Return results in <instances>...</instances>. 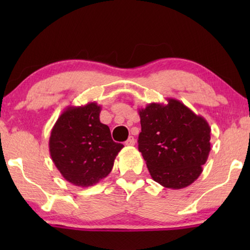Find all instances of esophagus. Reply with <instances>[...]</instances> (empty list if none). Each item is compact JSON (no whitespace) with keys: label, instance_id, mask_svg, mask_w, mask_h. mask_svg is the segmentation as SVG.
Listing matches in <instances>:
<instances>
[{"label":"esophagus","instance_id":"34e87169","mask_svg":"<svg viewBox=\"0 0 250 250\" xmlns=\"http://www.w3.org/2000/svg\"><path fill=\"white\" fill-rule=\"evenodd\" d=\"M125 145H126V146H134V145H135V139L133 138V136H129V138H128L127 140H126Z\"/></svg>","mask_w":250,"mask_h":250}]
</instances>
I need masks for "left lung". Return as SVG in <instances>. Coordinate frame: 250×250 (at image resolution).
<instances>
[{"mask_svg": "<svg viewBox=\"0 0 250 250\" xmlns=\"http://www.w3.org/2000/svg\"><path fill=\"white\" fill-rule=\"evenodd\" d=\"M138 112L141 122L139 151L153 181L175 190L192 184L210 151V127L206 119L172 98L166 104L152 102Z\"/></svg>", "mask_w": 250, "mask_h": 250, "instance_id": "obj_1", "label": "left lung"}]
</instances>
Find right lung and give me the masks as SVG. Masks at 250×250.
Wrapping results in <instances>:
<instances>
[{
  "mask_svg": "<svg viewBox=\"0 0 250 250\" xmlns=\"http://www.w3.org/2000/svg\"><path fill=\"white\" fill-rule=\"evenodd\" d=\"M101 105H68L51 129L52 162L64 180L76 187L97 184L111 172L122 143L112 141L110 129L100 122Z\"/></svg>",
  "mask_w": 250,
  "mask_h": 250,
  "instance_id": "obj_1",
  "label": "right lung"
}]
</instances>
